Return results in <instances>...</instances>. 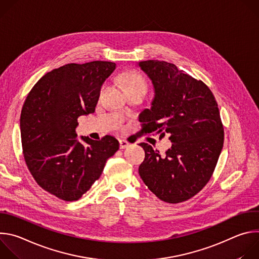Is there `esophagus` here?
<instances>
[{
  "instance_id": "obj_1",
  "label": "esophagus",
  "mask_w": 259,
  "mask_h": 259,
  "mask_svg": "<svg viewBox=\"0 0 259 259\" xmlns=\"http://www.w3.org/2000/svg\"><path fill=\"white\" fill-rule=\"evenodd\" d=\"M130 143L126 139H120V149H127Z\"/></svg>"
}]
</instances>
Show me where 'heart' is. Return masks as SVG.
Returning a JSON list of instances; mask_svg holds the SVG:
<instances>
[{
  "mask_svg": "<svg viewBox=\"0 0 259 259\" xmlns=\"http://www.w3.org/2000/svg\"><path fill=\"white\" fill-rule=\"evenodd\" d=\"M122 83L124 85V88L126 89L127 92L131 91H141L145 93L147 85L144 80V78L138 73L137 71L134 70H129L124 72L121 76Z\"/></svg>",
  "mask_w": 259,
  "mask_h": 259,
  "instance_id": "obj_1",
  "label": "heart"
}]
</instances>
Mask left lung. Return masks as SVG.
Here are the masks:
<instances>
[{
    "label": "left lung",
    "instance_id": "1",
    "mask_svg": "<svg viewBox=\"0 0 259 259\" xmlns=\"http://www.w3.org/2000/svg\"><path fill=\"white\" fill-rule=\"evenodd\" d=\"M152 81L155 96L139 115L142 133H169L165 153L141 142L145 152L138 172L160 200L176 204L198 194L212 176L224 146V126L211 90L175 64L159 60L138 62Z\"/></svg>",
    "mask_w": 259,
    "mask_h": 259
}]
</instances>
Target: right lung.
<instances>
[{
  "label": "right lung",
  "instance_id": "obj_1",
  "mask_svg": "<svg viewBox=\"0 0 259 259\" xmlns=\"http://www.w3.org/2000/svg\"><path fill=\"white\" fill-rule=\"evenodd\" d=\"M116 63H68L43 76L28 93L20 115L26 166L39 186L64 201L79 200L97 180L108 158L119 150L110 135L81 136L80 116L95 112L100 89Z\"/></svg>",
  "mask_w": 259,
  "mask_h": 259
}]
</instances>
